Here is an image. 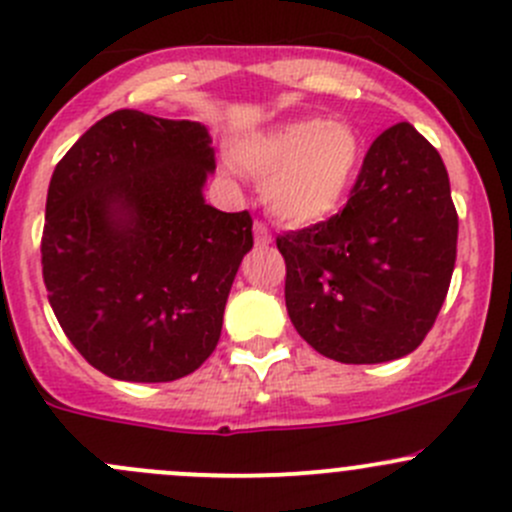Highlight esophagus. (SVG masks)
Instances as JSON below:
<instances>
[{
    "label": "esophagus",
    "instance_id": "34e87169",
    "mask_svg": "<svg viewBox=\"0 0 512 512\" xmlns=\"http://www.w3.org/2000/svg\"><path fill=\"white\" fill-rule=\"evenodd\" d=\"M272 242V232L267 230L265 223H255V245L267 247Z\"/></svg>",
    "mask_w": 512,
    "mask_h": 512
}]
</instances>
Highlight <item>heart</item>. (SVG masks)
<instances>
[{"mask_svg": "<svg viewBox=\"0 0 512 512\" xmlns=\"http://www.w3.org/2000/svg\"><path fill=\"white\" fill-rule=\"evenodd\" d=\"M232 158L262 183V200L280 223L314 225L352 190L364 143L344 121L299 118L242 138Z\"/></svg>", "mask_w": 512, "mask_h": 512, "instance_id": "1", "label": "heart"}]
</instances>
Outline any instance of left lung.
I'll return each mask as SVG.
<instances>
[{
  "label": "left lung",
  "instance_id": "left-lung-1",
  "mask_svg": "<svg viewBox=\"0 0 512 512\" xmlns=\"http://www.w3.org/2000/svg\"><path fill=\"white\" fill-rule=\"evenodd\" d=\"M456 242L446 165L411 123H396L371 143L337 215L277 237L289 319L342 364L401 359L441 312Z\"/></svg>",
  "mask_w": 512,
  "mask_h": 512
}]
</instances>
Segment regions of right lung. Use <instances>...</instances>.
<instances>
[{
    "label": "right lung",
    "instance_id": "1",
    "mask_svg": "<svg viewBox=\"0 0 512 512\" xmlns=\"http://www.w3.org/2000/svg\"><path fill=\"white\" fill-rule=\"evenodd\" d=\"M208 128L108 113L56 165L41 272L76 352L111 379L175 381L215 352L252 218L205 203Z\"/></svg>",
    "mask_w": 512,
    "mask_h": 512
}]
</instances>
